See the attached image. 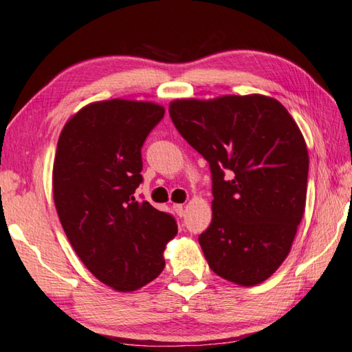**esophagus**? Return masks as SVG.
Listing matches in <instances>:
<instances>
[{"mask_svg": "<svg viewBox=\"0 0 352 352\" xmlns=\"http://www.w3.org/2000/svg\"><path fill=\"white\" fill-rule=\"evenodd\" d=\"M172 208H174V210H175V214L177 215H183L184 214V210H183V204L182 203H174L172 204Z\"/></svg>", "mask_w": 352, "mask_h": 352, "instance_id": "34e87169", "label": "esophagus"}]
</instances>
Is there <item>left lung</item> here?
Here are the masks:
<instances>
[{"label": "left lung", "mask_w": 352, "mask_h": 352, "mask_svg": "<svg viewBox=\"0 0 352 352\" xmlns=\"http://www.w3.org/2000/svg\"><path fill=\"white\" fill-rule=\"evenodd\" d=\"M169 115L212 174V221L198 237L209 267L240 286L265 282L305 214L309 157L297 123L260 94L174 100Z\"/></svg>", "instance_id": "left-lung-1"}]
</instances>
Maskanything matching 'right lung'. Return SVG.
Wrapping results in <instances>:
<instances>
[{
  "mask_svg": "<svg viewBox=\"0 0 352 352\" xmlns=\"http://www.w3.org/2000/svg\"><path fill=\"white\" fill-rule=\"evenodd\" d=\"M163 115L152 101H95L67 120L56 144L52 188L61 226L87 270L118 292L162 274L178 231L174 217L133 197L143 182L142 146Z\"/></svg>",
  "mask_w": 352,
  "mask_h": 352,
  "instance_id": "add662e5",
  "label": "right lung"
}]
</instances>
